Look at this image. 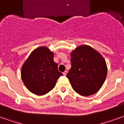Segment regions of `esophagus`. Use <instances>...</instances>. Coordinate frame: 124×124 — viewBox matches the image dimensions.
<instances>
[{
	"label": "esophagus",
	"mask_w": 124,
	"mask_h": 124,
	"mask_svg": "<svg viewBox=\"0 0 124 124\" xmlns=\"http://www.w3.org/2000/svg\"><path fill=\"white\" fill-rule=\"evenodd\" d=\"M67 73H68V71H64V72H63V75H64V76H66Z\"/></svg>",
	"instance_id": "obj_1"
}]
</instances>
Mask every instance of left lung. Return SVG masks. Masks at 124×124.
Wrapping results in <instances>:
<instances>
[{"label": "left lung", "mask_w": 124, "mask_h": 124, "mask_svg": "<svg viewBox=\"0 0 124 124\" xmlns=\"http://www.w3.org/2000/svg\"><path fill=\"white\" fill-rule=\"evenodd\" d=\"M70 56L71 67L66 77L73 89L82 96L99 91L107 75V66L102 56L88 45L79 46Z\"/></svg>", "instance_id": "8db88e82"}]
</instances>
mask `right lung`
I'll return each mask as SVG.
<instances>
[{
  "instance_id": "right-lung-1",
  "label": "right lung",
  "mask_w": 124,
  "mask_h": 124,
  "mask_svg": "<svg viewBox=\"0 0 124 124\" xmlns=\"http://www.w3.org/2000/svg\"><path fill=\"white\" fill-rule=\"evenodd\" d=\"M54 53L46 46H40L32 52L23 63L21 77L25 86L33 94L43 95L55 87L62 76L54 62Z\"/></svg>"
}]
</instances>
